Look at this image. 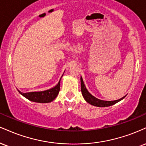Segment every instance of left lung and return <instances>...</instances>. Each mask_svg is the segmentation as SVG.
<instances>
[{"mask_svg":"<svg viewBox=\"0 0 146 146\" xmlns=\"http://www.w3.org/2000/svg\"><path fill=\"white\" fill-rule=\"evenodd\" d=\"M81 90H82V95H83L84 99L86 100V101L88 102V103H90V105H94V106L96 107H101V108H103V107H109L111 106V105H113L115 103H117V102L120 101L121 100L124 99L125 96L121 98V99L116 100V101H103V100L98 99L97 98L94 97V96H92V94H90L88 91L87 90L86 88L85 85H84L83 80H82V78L81 77Z\"/></svg>","mask_w":146,"mask_h":146,"instance_id":"left-lung-1","label":"left lung"}]
</instances>
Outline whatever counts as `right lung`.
<instances>
[{
	"label": "right lung",
	"mask_w": 146,
	"mask_h": 146,
	"mask_svg": "<svg viewBox=\"0 0 146 146\" xmlns=\"http://www.w3.org/2000/svg\"><path fill=\"white\" fill-rule=\"evenodd\" d=\"M19 91V90H18ZM60 91V81L58 84L55 87L52 88L50 90L41 91V92H32L23 93L19 91L22 95L30 101L36 102V103H50L54 101Z\"/></svg>",
	"instance_id": "1"
}]
</instances>
